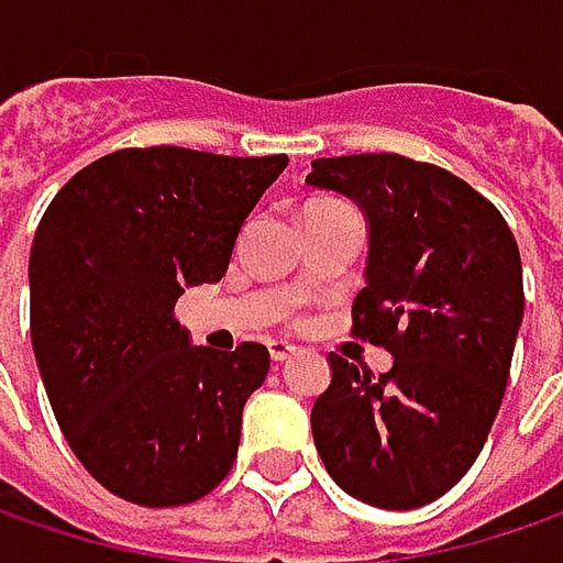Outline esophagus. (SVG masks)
<instances>
[{"mask_svg":"<svg viewBox=\"0 0 563 563\" xmlns=\"http://www.w3.org/2000/svg\"><path fill=\"white\" fill-rule=\"evenodd\" d=\"M267 350H271V360L274 363H283V360H289L296 347L289 344V341H280V338H274V341H267Z\"/></svg>","mask_w":563,"mask_h":563,"instance_id":"esophagus-1","label":"esophagus"}]
</instances>
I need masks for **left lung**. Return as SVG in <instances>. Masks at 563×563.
I'll list each match as a JSON object with an SVG mask.
<instances>
[{
  "label": "left lung",
  "mask_w": 563,
  "mask_h": 563,
  "mask_svg": "<svg viewBox=\"0 0 563 563\" xmlns=\"http://www.w3.org/2000/svg\"><path fill=\"white\" fill-rule=\"evenodd\" d=\"M309 187L366 219L353 331L395 360L369 379L331 353L312 437L328 475L382 510L433 504L478 459L522 324V261L478 190L405 155L314 158Z\"/></svg>",
  "instance_id": "left-lung-1"
}]
</instances>
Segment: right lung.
Segmentation results:
<instances>
[{
    "label": "right lung",
    "mask_w": 563,
    "mask_h": 563,
    "mask_svg": "<svg viewBox=\"0 0 563 563\" xmlns=\"http://www.w3.org/2000/svg\"><path fill=\"white\" fill-rule=\"evenodd\" d=\"M286 155L152 146L91 162L31 245V344L56 423L88 475L140 507H181L229 475L271 353L197 347L184 289L219 283Z\"/></svg>",
    "instance_id": "obj_1"
}]
</instances>
